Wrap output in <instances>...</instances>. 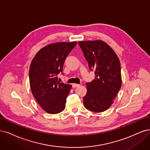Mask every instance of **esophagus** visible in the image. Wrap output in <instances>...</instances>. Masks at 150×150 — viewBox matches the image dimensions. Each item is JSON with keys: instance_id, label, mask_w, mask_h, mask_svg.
<instances>
[{"instance_id": "1", "label": "esophagus", "mask_w": 150, "mask_h": 150, "mask_svg": "<svg viewBox=\"0 0 150 150\" xmlns=\"http://www.w3.org/2000/svg\"><path fill=\"white\" fill-rule=\"evenodd\" d=\"M80 86V84H78V83H73L72 84V87L73 88H75V87H77V86Z\"/></svg>"}]
</instances>
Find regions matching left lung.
Listing matches in <instances>:
<instances>
[{"mask_svg": "<svg viewBox=\"0 0 150 150\" xmlns=\"http://www.w3.org/2000/svg\"><path fill=\"white\" fill-rule=\"evenodd\" d=\"M90 70L95 72V79L86 83L85 107L93 112H102L110 108L122 86L119 59L114 50L102 40L80 41Z\"/></svg>", "mask_w": 150, "mask_h": 150, "instance_id": "1", "label": "left lung"}]
</instances>
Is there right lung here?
Segmentation results:
<instances>
[{
  "label": "right lung",
  "instance_id": "add662e5",
  "mask_svg": "<svg viewBox=\"0 0 150 150\" xmlns=\"http://www.w3.org/2000/svg\"><path fill=\"white\" fill-rule=\"evenodd\" d=\"M76 42L50 43L38 51L31 62L29 81L32 93L46 112L57 114L65 108L71 85L58 81L67 55Z\"/></svg>",
  "mask_w": 150,
  "mask_h": 150
}]
</instances>
